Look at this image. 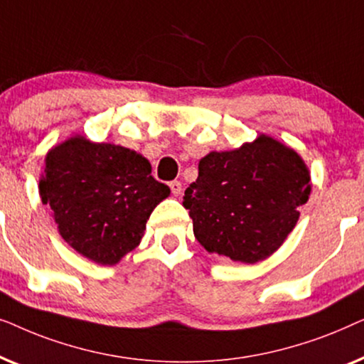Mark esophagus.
Instances as JSON below:
<instances>
[{"mask_svg": "<svg viewBox=\"0 0 364 364\" xmlns=\"http://www.w3.org/2000/svg\"><path fill=\"white\" fill-rule=\"evenodd\" d=\"M168 187H171V191H172V193L173 196H181V192H182V183L178 182V181H172L171 183H168Z\"/></svg>", "mask_w": 364, "mask_h": 364, "instance_id": "esophagus-1", "label": "esophagus"}]
</instances>
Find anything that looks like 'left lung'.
<instances>
[{
	"label": "left lung",
	"instance_id": "8db88e82",
	"mask_svg": "<svg viewBox=\"0 0 364 364\" xmlns=\"http://www.w3.org/2000/svg\"><path fill=\"white\" fill-rule=\"evenodd\" d=\"M310 192V171L300 154L260 134L233 151L202 157L182 203L208 253L257 263L283 245Z\"/></svg>",
	"mask_w": 364,
	"mask_h": 364
}]
</instances>
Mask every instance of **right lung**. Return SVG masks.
<instances>
[{"instance_id": "add662e5", "label": "right lung", "mask_w": 364, "mask_h": 364, "mask_svg": "<svg viewBox=\"0 0 364 364\" xmlns=\"http://www.w3.org/2000/svg\"><path fill=\"white\" fill-rule=\"evenodd\" d=\"M44 164L39 197L59 235L99 265H116L132 252L154 208L171 196L141 154L79 134L54 146Z\"/></svg>"}]
</instances>
